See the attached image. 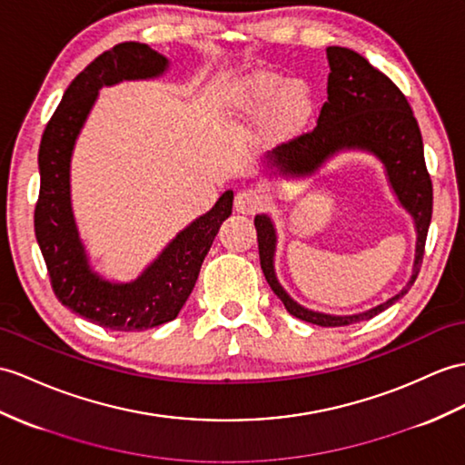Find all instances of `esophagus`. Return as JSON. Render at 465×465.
I'll list each match as a JSON object with an SVG mask.
<instances>
[{
	"mask_svg": "<svg viewBox=\"0 0 465 465\" xmlns=\"http://www.w3.org/2000/svg\"><path fill=\"white\" fill-rule=\"evenodd\" d=\"M234 209L242 214H254L260 209V197L251 189H242L234 197Z\"/></svg>",
	"mask_w": 465,
	"mask_h": 465,
	"instance_id": "obj_1",
	"label": "esophagus"
}]
</instances>
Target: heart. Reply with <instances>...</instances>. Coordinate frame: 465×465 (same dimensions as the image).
Segmentation results:
<instances>
[{"instance_id":"heart-1","label":"heart","mask_w":465,"mask_h":465,"mask_svg":"<svg viewBox=\"0 0 465 465\" xmlns=\"http://www.w3.org/2000/svg\"><path fill=\"white\" fill-rule=\"evenodd\" d=\"M270 104L272 116L284 126L302 122L312 110V93L303 81H290L276 73L260 71L236 88L234 106L242 112H262Z\"/></svg>"}]
</instances>
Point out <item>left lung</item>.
Returning a JSON list of instances; mask_svg holds the SVG:
<instances>
[{"label":"left lung","mask_w":465,"mask_h":465,"mask_svg":"<svg viewBox=\"0 0 465 465\" xmlns=\"http://www.w3.org/2000/svg\"><path fill=\"white\" fill-rule=\"evenodd\" d=\"M330 76L327 102L320 110L318 126L296 135L268 153L270 165L282 175L305 177L343 150H363L377 155L387 169L389 183L401 205L412 214L416 226V258L412 276L396 296L377 308L353 315H330L303 308L280 286L274 272L276 231L268 214H256L260 268L272 292L284 308L302 322L322 327H341L375 318L411 290L420 272L426 234L432 219V179L424 162L422 134L409 100L387 74L377 71L365 56L345 47H327Z\"/></svg>","instance_id":"obj_1"}]
</instances>
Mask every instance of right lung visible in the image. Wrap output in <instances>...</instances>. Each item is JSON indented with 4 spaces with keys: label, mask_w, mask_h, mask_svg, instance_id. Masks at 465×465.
Here are the masks:
<instances>
[{
    "label": "right lung",
    "mask_w": 465,
    "mask_h": 465,
    "mask_svg": "<svg viewBox=\"0 0 465 465\" xmlns=\"http://www.w3.org/2000/svg\"><path fill=\"white\" fill-rule=\"evenodd\" d=\"M167 59L143 43H120L90 63L64 90L39 145L41 189L35 236L56 300L81 318L112 331H143L177 318L193 292L203 260L232 213V191L169 242L142 276L114 284L90 268L71 207V157L74 142L102 86L155 78Z\"/></svg>",
    "instance_id": "1"
}]
</instances>
